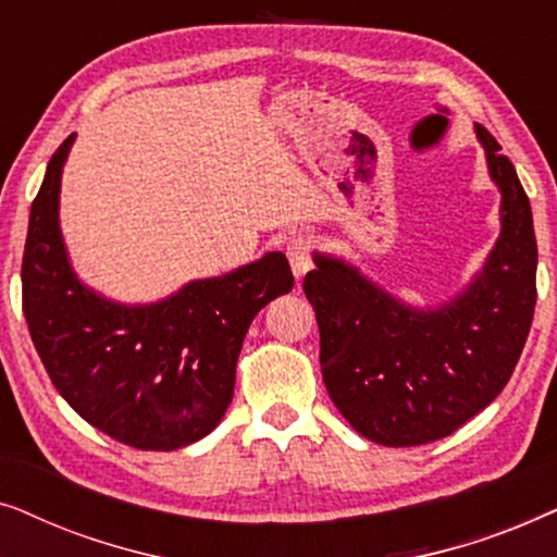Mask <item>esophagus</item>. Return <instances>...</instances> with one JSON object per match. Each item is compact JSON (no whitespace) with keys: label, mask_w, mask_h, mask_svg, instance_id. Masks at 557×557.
Returning <instances> with one entry per match:
<instances>
[{"label":"esophagus","mask_w":557,"mask_h":557,"mask_svg":"<svg viewBox=\"0 0 557 557\" xmlns=\"http://www.w3.org/2000/svg\"><path fill=\"white\" fill-rule=\"evenodd\" d=\"M286 256H288V263H292L296 284H301L304 276H307L309 269H311V246H309V240L304 238V235H299V238H292V240H288Z\"/></svg>","instance_id":"obj_1"}]
</instances>
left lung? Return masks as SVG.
Here are the masks:
<instances>
[{
  "mask_svg": "<svg viewBox=\"0 0 557 557\" xmlns=\"http://www.w3.org/2000/svg\"><path fill=\"white\" fill-rule=\"evenodd\" d=\"M499 189V235L446 301L410 304L345 256L314 250L304 294L322 337L330 398L360 436L403 448L444 438L502 393L535 314L532 210L499 144L474 124Z\"/></svg>",
  "mask_w": 557,
  "mask_h": 557,
  "instance_id": "1",
  "label": "left lung"
}]
</instances>
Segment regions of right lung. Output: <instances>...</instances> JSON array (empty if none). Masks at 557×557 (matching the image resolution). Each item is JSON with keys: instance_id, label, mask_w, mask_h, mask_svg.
Masks as SVG:
<instances>
[{"instance_id": "add662e5", "label": "right lung", "mask_w": 557, "mask_h": 557, "mask_svg": "<svg viewBox=\"0 0 557 557\" xmlns=\"http://www.w3.org/2000/svg\"><path fill=\"white\" fill-rule=\"evenodd\" d=\"M75 136L52 154L29 210L22 309L52 385L94 429L141 451H174L218 429L253 317L292 292L271 250L220 276L193 278L164 299L126 304L73 269L60 187Z\"/></svg>"}]
</instances>
